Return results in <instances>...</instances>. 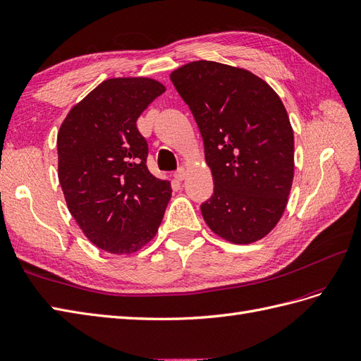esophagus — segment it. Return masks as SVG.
Returning a JSON list of instances; mask_svg holds the SVG:
<instances>
[{"label":"esophagus","instance_id":"34e87169","mask_svg":"<svg viewBox=\"0 0 361 361\" xmlns=\"http://www.w3.org/2000/svg\"><path fill=\"white\" fill-rule=\"evenodd\" d=\"M186 169H184V168H180L177 172H175L173 173V177H175V180H178V181H183L184 178H186Z\"/></svg>","mask_w":361,"mask_h":361}]
</instances>
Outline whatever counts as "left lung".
Segmentation results:
<instances>
[{"mask_svg": "<svg viewBox=\"0 0 361 361\" xmlns=\"http://www.w3.org/2000/svg\"><path fill=\"white\" fill-rule=\"evenodd\" d=\"M171 80L198 125L215 184L202 218L228 243L259 241L282 218L294 177V134L281 97L252 71L214 61L184 63Z\"/></svg>", "mask_w": 361, "mask_h": 361, "instance_id": "1", "label": "left lung"}]
</instances>
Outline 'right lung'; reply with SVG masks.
I'll use <instances>...</instances> for the list:
<instances>
[{
    "instance_id": "add662e5",
    "label": "right lung",
    "mask_w": 361,
    "mask_h": 361,
    "mask_svg": "<svg viewBox=\"0 0 361 361\" xmlns=\"http://www.w3.org/2000/svg\"><path fill=\"white\" fill-rule=\"evenodd\" d=\"M166 87L106 79L70 109L58 133V177L71 216L96 247L131 255L159 232L172 189L146 166L137 118Z\"/></svg>"
}]
</instances>
